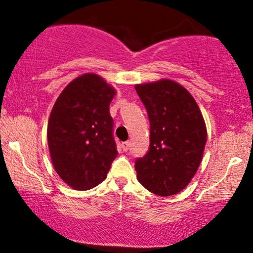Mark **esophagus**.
Instances as JSON below:
<instances>
[{
    "mask_svg": "<svg viewBox=\"0 0 253 253\" xmlns=\"http://www.w3.org/2000/svg\"><path fill=\"white\" fill-rule=\"evenodd\" d=\"M121 147H122L123 152H126L129 150V141H124V143H122V145H121Z\"/></svg>",
    "mask_w": 253,
    "mask_h": 253,
    "instance_id": "1",
    "label": "esophagus"
}]
</instances>
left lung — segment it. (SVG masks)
Listing matches in <instances>:
<instances>
[{
    "label": "left lung",
    "mask_w": 253,
    "mask_h": 253,
    "mask_svg": "<svg viewBox=\"0 0 253 253\" xmlns=\"http://www.w3.org/2000/svg\"><path fill=\"white\" fill-rule=\"evenodd\" d=\"M150 120V148L137 159V179L154 195H176L198 170L207 131L193 96L170 79L134 86Z\"/></svg>",
    "instance_id": "8db88e82"
}]
</instances>
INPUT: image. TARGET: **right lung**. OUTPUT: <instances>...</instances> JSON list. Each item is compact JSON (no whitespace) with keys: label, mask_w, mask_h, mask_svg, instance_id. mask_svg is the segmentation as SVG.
Listing matches in <instances>:
<instances>
[{"label":"right lung","mask_w":253,"mask_h":253,"mask_svg":"<svg viewBox=\"0 0 253 253\" xmlns=\"http://www.w3.org/2000/svg\"><path fill=\"white\" fill-rule=\"evenodd\" d=\"M116 91L95 74L74 79L58 96L47 127L48 147L58 176L76 190L105 181L117 157L109 105Z\"/></svg>","instance_id":"right-lung-1"}]
</instances>
